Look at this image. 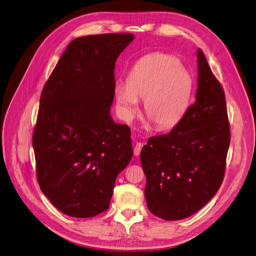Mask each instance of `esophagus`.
<instances>
[{
    "instance_id": "1",
    "label": "esophagus",
    "mask_w": 256,
    "mask_h": 256,
    "mask_svg": "<svg viewBox=\"0 0 256 256\" xmlns=\"http://www.w3.org/2000/svg\"><path fill=\"white\" fill-rule=\"evenodd\" d=\"M142 146H144L142 142H136L135 144V146H134V155L135 156H138L140 154V151H142Z\"/></svg>"
}]
</instances>
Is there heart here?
I'll return each instance as SVG.
<instances>
[{
  "label": "heart",
  "instance_id": "heart-1",
  "mask_svg": "<svg viewBox=\"0 0 256 256\" xmlns=\"http://www.w3.org/2000/svg\"><path fill=\"white\" fill-rule=\"evenodd\" d=\"M194 78L176 56L152 53L140 58L130 70L126 85L114 86L121 114L132 120L138 100L144 98V114L160 130L174 128L184 118L194 94Z\"/></svg>",
  "mask_w": 256,
  "mask_h": 256
}]
</instances>
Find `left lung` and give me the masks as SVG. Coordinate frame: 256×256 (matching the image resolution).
<instances>
[{
  "label": "left lung",
  "instance_id": "1",
  "mask_svg": "<svg viewBox=\"0 0 256 256\" xmlns=\"http://www.w3.org/2000/svg\"><path fill=\"white\" fill-rule=\"evenodd\" d=\"M196 57V102L169 134L149 138L140 153L148 208L164 220L194 215L217 194L224 176L226 96L200 48Z\"/></svg>",
  "mask_w": 256,
  "mask_h": 256
}]
</instances>
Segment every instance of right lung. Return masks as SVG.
I'll return each instance as SVG.
<instances>
[{"instance_id":"1","label":"right lung","mask_w":256,"mask_h":256,"mask_svg":"<svg viewBox=\"0 0 256 256\" xmlns=\"http://www.w3.org/2000/svg\"><path fill=\"white\" fill-rule=\"evenodd\" d=\"M133 34L74 39L40 96L32 133L37 180L64 215L89 218L110 208L114 182L133 156L130 130L114 123V64Z\"/></svg>"}]
</instances>
